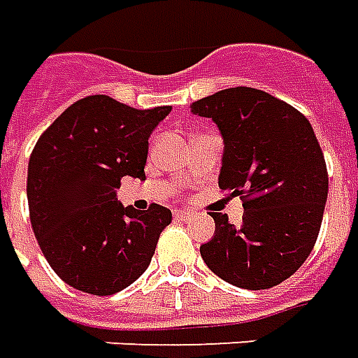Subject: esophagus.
<instances>
[{
	"label": "esophagus",
	"instance_id": "34e87169",
	"mask_svg": "<svg viewBox=\"0 0 358 358\" xmlns=\"http://www.w3.org/2000/svg\"><path fill=\"white\" fill-rule=\"evenodd\" d=\"M173 215L177 220H189V217H192V212L191 210H175Z\"/></svg>",
	"mask_w": 358,
	"mask_h": 358
}]
</instances>
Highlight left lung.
Masks as SVG:
<instances>
[{
  "instance_id": "8db88e82",
  "label": "left lung",
  "mask_w": 358,
  "mask_h": 358,
  "mask_svg": "<svg viewBox=\"0 0 358 358\" xmlns=\"http://www.w3.org/2000/svg\"><path fill=\"white\" fill-rule=\"evenodd\" d=\"M191 111L220 129L217 185L245 208L239 227L210 214L215 231L200 256L235 287H273L303 266L320 233L328 171L313 127L293 106L248 86L206 96Z\"/></svg>"
}]
</instances>
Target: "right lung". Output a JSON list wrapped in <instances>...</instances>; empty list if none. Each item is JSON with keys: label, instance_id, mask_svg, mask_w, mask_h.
<instances>
[{"label": "right lung", "instance_id": "obj_1", "mask_svg": "<svg viewBox=\"0 0 358 358\" xmlns=\"http://www.w3.org/2000/svg\"><path fill=\"white\" fill-rule=\"evenodd\" d=\"M171 106L136 110L96 94L48 127L29 159L30 224L48 264L71 287L113 295L150 266L171 210L123 206V177L146 179L152 131Z\"/></svg>", "mask_w": 358, "mask_h": 358}]
</instances>
